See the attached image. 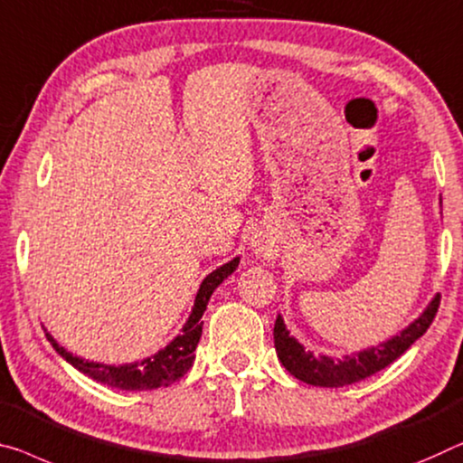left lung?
Listing matches in <instances>:
<instances>
[{"mask_svg": "<svg viewBox=\"0 0 463 463\" xmlns=\"http://www.w3.org/2000/svg\"><path fill=\"white\" fill-rule=\"evenodd\" d=\"M439 310V296L432 298L429 306L422 310V315L402 329L397 335L389 337L379 345L366 347V350L347 354L344 358H333L326 354H312L298 341L294 335H289L281 315H277L273 337L277 358L286 366L289 374H294L298 381L308 383L315 387H345L352 383H358L366 376L387 368L391 362H395L400 355L420 339L426 329H429L432 318Z\"/></svg>", "mask_w": 463, "mask_h": 463, "instance_id": "1", "label": "left lung"}]
</instances>
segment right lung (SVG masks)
Masks as SVG:
<instances>
[{
    "label": "right lung",
    "mask_w": 463,
    "mask_h": 463,
    "mask_svg": "<svg viewBox=\"0 0 463 463\" xmlns=\"http://www.w3.org/2000/svg\"><path fill=\"white\" fill-rule=\"evenodd\" d=\"M240 265V256L232 259L225 265L217 267L215 271L204 277L201 288L196 291L194 306H192L190 317L180 329V333L169 341L165 347H161L159 352H155L148 358H142L137 362H128V364H103V362H92L84 360L80 355L68 352L66 347L60 345L53 339L52 333H47L45 337L49 344L53 345V350L58 352L68 364H72L76 371L90 376L92 381L103 383L108 387L124 389V391H151L159 387H167L172 383L180 381L186 374L192 364H194V350L203 335V315L207 310V304L211 300L213 291H215L222 283L236 271Z\"/></svg>",
    "instance_id": "obj_1"
}]
</instances>
